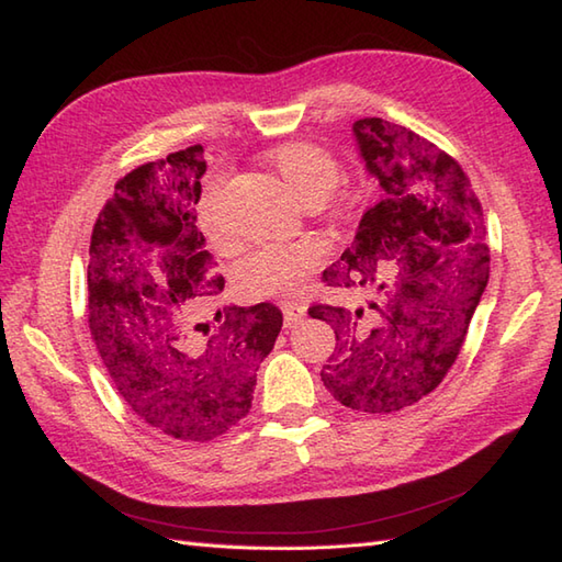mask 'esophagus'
Segmentation results:
<instances>
[{
	"label": "esophagus",
	"instance_id": "obj_1",
	"mask_svg": "<svg viewBox=\"0 0 562 562\" xmlns=\"http://www.w3.org/2000/svg\"><path fill=\"white\" fill-rule=\"evenodd\" d=\"M280 308L284 316V328H294L306 316V306L300 302H282Z\"/></svg>",
	"mask_w": 562,
	"mask_h": 562
}]
</instances>
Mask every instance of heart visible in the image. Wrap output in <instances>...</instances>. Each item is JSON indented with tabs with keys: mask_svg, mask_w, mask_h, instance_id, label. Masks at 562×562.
I'll return each instance as SVG.
<instances>
[{
	"mask_svg": "<svg viewBox=\"0 0 562 562\" xmlns=\"http://www.w3.org/2000/svg\"><path fill=\"white\" fill-rule=\"evenodd\" d=\"M270 161L290 195L304 207H321L336 193L340 166L326 149L308 142H292L274 149ZM200 226L207 236L220 238L207 198L200 202ZM324 256L326 248L318 241L262 246L236 262L234 282L248 296H288L304 288Z\"/></svg>",
	"mask_w": 562,
	"mask_h": 562,
	"instance_id": "1",
	"label": "heart"
}]
</instances>
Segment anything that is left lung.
<instances>
[{"label": "left lung", "mask_w": 562, "mask_h": 562, "mask_svg": "<svg viewBox=\"0 0 562 562\" xmlns=\"http://www.w3.org/2000/svg\"><path fill=\"white\" fill-rule=\"evenodd\" d=\"M381 202L369 207L333 288L374 290L350 312L318 304L308 316L336 330V355L321 369L333 398L352 411L396 413L435 391L463 345L491 274L481 202L449 154L401 125L364 117L352 125Z\"/></svg>", "instance_id": "8db88e82"}]
</instances>
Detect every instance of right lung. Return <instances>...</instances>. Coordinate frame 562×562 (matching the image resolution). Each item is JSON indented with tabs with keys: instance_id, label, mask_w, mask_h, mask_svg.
Segmentation results:
<instances>
[{
	"instance_id": "add662e5",
	"label": "right lung",
	"mask_w": 562,
	"mask_h": 562,
	"mask_svg": "<svg viewBox=\"0 0 562 562\" xmlns=\"http://www.w3.org/2000/svg\"><path fill=\"white\" fill-rule=\"evenodd\" d=\"M207 164L173 151L117 181L89 248V328L130 411L164 435L207 441L250 411L256 372L282 328L272 304L205 314L224 290L198 232Z\"/></svg>"
}]
</instances>
